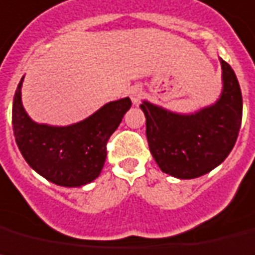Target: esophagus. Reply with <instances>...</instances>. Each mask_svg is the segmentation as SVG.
Returning <instances> with one entry per match:
<instances>
[{"label": "esophagus", "mask_w": 255, "mask_h": 255, "mask_svg": "<svg viewBox=\"0 0 255 255\" xmlns=\"http://www.w3.org/2000/svg\"><path fill=\"white\" fill-rule=\"evenodd\" d=\"M142 89L140 88H131L130 89V99H131V101H133L134 104H138L139 103V100L142 99Z\"/></svg>", "instance_id": "obj_1"}]
</instances>
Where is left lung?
<instances>
[{
  "mask_svg": "<svg viewBox=\"0 0 255 255\" xmlns=\"http://www.w3.org/2000/svg\"><path fill=\"white\" fill-rule=\"evenodd\" d=\"M223 92L213 105L193 115H178L140 104L146 117L148 148L166 174L195 179L221 164L232 151L242 120V95L237 76L223 59Z\"/></svg>",
  "mask_w": 255,
  "mask_h": 255,
  "instance_id": "obj_1",
  "label": "left lung"
}]
</instances>
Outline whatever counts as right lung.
<instances>
[{
    "label": "right lung",
    "mask_w": 255,
    "mask_h": 255,
    "mask_svg": "<svg viewBox=\"0 0 255 255\" xmlns=\"http://www.w3.org/2000/svg\"><path fill=\"white\" fill-rule=\"evenodd\" d=\"M22 80L14 95L13 131L24 160L47 180L62 187H81L93 182L107 159V143L126 112L129 97L105 104L99 111L70 126L36 124L24 112Z\"/></svg>",
    "instance_id": "add662e5"
}]
</instances>
